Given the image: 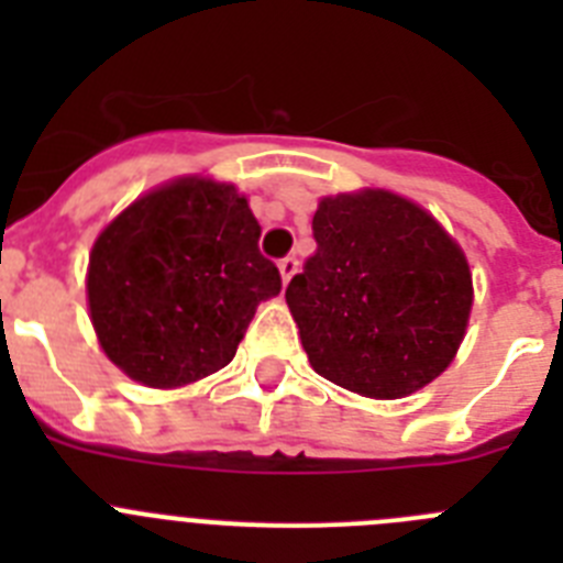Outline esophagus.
<instances>
[{"label": "esophagus", "mask_w": 563, "mask_h": 563, "mask_svg": "<svg viewBox=\"0 0 563 563\" xmlns=\"http://www.w3.org/2000/svg\"><path fill=\"white\" fill-rule=\"evenodd\" d=\"M278 273H282V282L287 285V282H290V278L298 273V258L296 256L282 258V262H278Z\"/></svg>", "instance_id": "esophagus-1"}]
</instances>
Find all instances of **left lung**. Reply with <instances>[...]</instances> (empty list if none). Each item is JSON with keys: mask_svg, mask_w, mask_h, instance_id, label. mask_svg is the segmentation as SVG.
Listing matches in <instances>:
<instances>
[{"mask_svg": "<svg viewBox=\"0 0 563 563\" xmlns=\"http://www.w3.org/2000/svg\"><path fill=\"white\" fill-rule=\"evenodd\" d=\"M316 253L287 285L312 369L363 397L395 400L445 372L474 287L460 245L389 191L324 197Z\"/></svg>", "mask_w": 563, "mask_h": 563, "instance_id": "8db88e82", "label": "left lung"}]
</instances>
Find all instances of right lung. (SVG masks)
Masks as SVG:
<instances>
[{"label": "right lung", "mask_w": 563, "mask_h": 563, "mask_svg": "<svg viewBox=\"0 0 563 563\" xmlns=\"http://www.w3.org/2000/svg\"><path fill=\"white\" fill-rule=\"evenodd\" d=\"M258 233L225 183L186 177L132 202L89 253V312L109 361L152 389L228 366L258 301L282 290Z\"/></svg>", "instance_id": "obj_1"}]
</instances>
